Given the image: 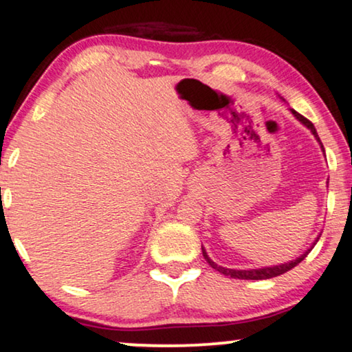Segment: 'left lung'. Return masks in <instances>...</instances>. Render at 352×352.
<instances>
[{
  "label": "left lung",
  "mask_w": 352,
  "mask_h": 352,
  "mask_svg": "<svg viewBox=\"0 0 352 352\" xmlns=\"http://www.w3.org/2000/svg\"><path fill=\"white\" fill-rule=\"evenodd\" d=\"M292 112H293V115H295V117H296L298 120H300V122H301L302 124H306V126L311 129V133L314 134L317 141L320 142L319 134H317L316 128H314V124H312L307 118L302 117L301 113L295 112V110H292ZM320 146H322V142H320ZM322 151H324V146H322ZM324 152H325V151H324ZM316 242H317V240H316ZM309 252H311V250H309ZM309 252H306L305 254H301L300 258L293 259V261H290V263L278 264V266L263 267V269H250V271H237V269H228V267L218 266V264L211 261V259L208 258V254H206V252H205V248L201 247V253H204V256H205V259H206V263H208L210 266L214 269V271H218V272H221V274H224V276H229V277H232V278H243V280H263V278H272V277L280 276V274H285V272L290 271V269L295 267L296 264H300V263L302 261V259H305V258L307 256V253H309Z\"/></svg>",
  "instance_id": "left-lung-1"
}]
</instances>
